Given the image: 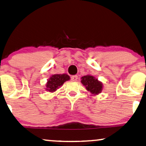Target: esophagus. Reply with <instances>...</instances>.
Wrapping results in <instances>:
<instances>
[{
	"instance_id": "1",
	"label": "esophagus",
	"mask_w": 146,
	"mask_h": 146,
	"mask_svg": "<svg viewBox=\"0 0 146 146\" xmlns=\"http://www.w3.org/2000/svg\"><path fill=\"white\" fill-rule=\"evenodd\" d=\"M71 80L72 81H77L78 80V76L77 75H74V76H71Z\"/></svg>"
}]
</instances>
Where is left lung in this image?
I'll return each instance as SVG.
<instances>
[{
  "mask_svg": "<svg viewBox=\"0 0 146 146\" xmlns=\"http://www.w3.org/2000/svg\"><path fill=\"white\" fill-rule=\"evenodd\" d=\"M81 82L86 87V90L93 94H98L102 91L103 84L97 79L90 75H87L81 78Z\"/></svg>",
  "mask_w": 146,
  "mask_h": 146,
  "instance_id": "left-lung-1",
  "label": "left lung"
}]
</instances>
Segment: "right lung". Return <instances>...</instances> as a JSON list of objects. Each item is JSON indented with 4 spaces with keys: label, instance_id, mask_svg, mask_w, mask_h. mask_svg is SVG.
Instances as JSON below:
<instances>
[{
    "label": "right lung",
    "instance_id": "add662e5",
    "mask_svg": "<svg viewBox=\"0 0 146 146\" xmlns=\"http://www.w3.org/2000/svg\"><path fill=\"white\" fill-rule=\"evenodd\" d=\"M70 80L68 74H54L49 79L46 84V90L50 92H54L61 86L66 81Z\"/></svg>",
    "mask_w": 146,
    "mask_h": 146
}]
</instances>
